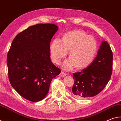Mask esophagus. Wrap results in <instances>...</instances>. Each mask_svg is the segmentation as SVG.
Segmentation results:
<instances>
[{"mask_svg": "<svg viewBox=\"0 0 121 121\" xmlns=\"http://www.w3.org/2000/svg\"><path fill=\"white\" fill-rule=\"evenodd\" d=\"M66 76V73H65V72H63V71H62V72H60V73L59 74V76L60 77H64Z\"/></svg>", "mask_w": 121, "mask_h": 121, "instance_id": "34e87169", "label": "esophagus"}]
</instances>
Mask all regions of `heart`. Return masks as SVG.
Returning <instances> with one entry per match:
<instances>
[{
	"instance_id": "heart-1",
	"label": "heart",
	"mask_w": 121,
	"mask_h": 121,
	"mask_svg": "<svg viewBox=\"0 0 121 121\" xmlns=\"http://www.w3.org/2000/svg\"><path fill=\"white\" fill-rule=\"evenodd\" d=\"M97 50V43L93 37L81 30H74L65 33L60 41L55 39L51 42L50 52L51 60L59 64L69 51L70 58L63 63L65 70H70L77 66L84 69L93 61Z\"/></svg>"
}]
</instances>
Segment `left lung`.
Instances as JSON below:
<instances>
[{
	"label": "left lung",
	"instance_id": "obj_1",
	"mask_svg": "<svg viewBox=\"0 0 121 121\" xmlns=\"http://www.w3.org/2000/svg\"><path fill=\"white\" fill-rule=\"evenodd\" d=\"M112 52L107 42L103 41L98 55L87 68L73 74L72 91L77 99L95 96L104 90L111 78Z\"/></svg>",
	"mask_w": 121,
	"mask_h": 121
}]
</instances>
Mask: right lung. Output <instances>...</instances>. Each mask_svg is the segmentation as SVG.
Returning <instances> with one entry per match:
<instances>
[{
	"label": "right lung",
	"instance_id": "obj_1",
	"mask_svg": "<svg viewBox=\"0 0 121 121\" xmlns=\"http://www.w3.org/2000/svg\"><path fill=\"white\" fill-rule=\"evenodd\" d=\"M58 29L52 23L31 26L15 36L8 52L9 82L21 96L30 101L43 100L52 79L61 72L50 59V41Z\"/></svg>",
	"mask_w": 121,
	"mask_h": 121
}]
</instances>
